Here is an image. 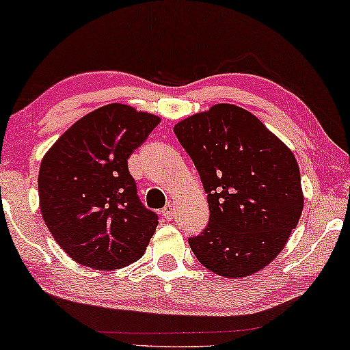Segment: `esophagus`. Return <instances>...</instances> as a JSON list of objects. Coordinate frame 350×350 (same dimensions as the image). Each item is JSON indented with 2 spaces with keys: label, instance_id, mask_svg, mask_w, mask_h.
Wrapping results in <instances>:
<instances>
[{
  "label": "esophagus",
  "instance_id": "obj_1",
  "mask_svg": "<svg viewBox=\"0 0 350 350\" xmlns=\"http://www.w3.org/2000/svg\"><path fill=\"white\" fill-rule=\"evenodd\" d=\"M162 216H165L166 219H173L174 218V205L173 204H166L165 207L162 208Z\"/></svg>",
  "mask_w": 350,
  "mask_h": 350
}]
</instances>
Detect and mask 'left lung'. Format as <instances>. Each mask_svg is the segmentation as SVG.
Masks as SVG:
<instances>
[{
	"label": "left lung",
	"mask_w": 350,
	"mask_h": 350,
	"mask_svg": "<svg viewBox=\"0 0 350 350\" xmlns=\"http://www.w3.org/2000/svg\"><path fill=\"white\" fill-rule=\"evenodd\" d=\"M207 193L208 226L188 243L202 266L246 277L269 265L301 218L296 157L257 116L215 104L174 126Z\"/></svg>",
	"instance_id": "left-lung-1"
}]
</instances>
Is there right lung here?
I'll return each mask as SVG.
<instances>
[{"instance_id": "right-lung-1", "label": "right lung", "mask_w": 350, "mask_h": 350, "mask_svg": "<svg viewBox=\"0 0 350 350\" xmlns=\"http://www.w3.org/2000/svg\"><path fill=\"white\" fill-rule=\"evenodd\" d=\"M159 123L131 105L107 104L76 121L45 154L40 212L75 262L110 271L145 254L159 218L138 199L127 159Z\"/></svg>"}]
</instances>
